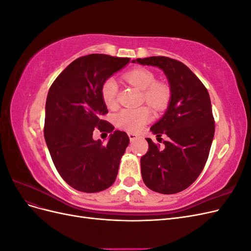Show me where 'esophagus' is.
Segmentation results:
<instances>
[{
    "instance_id": "34e87169",
    "label": "esophagus",
    "mask_w": 251,
    "mask_h": 251,
    "mask_svg": "<svg viewBox=\"0 0 251 251\" xmlns=\"http://www.w3.org/2000/svg\"><path fill=\"white\" fill-rule=\"evenodd\" d=\"M128 138H130L131 141H134L135 139H137V135L134 134V133H128Z\"/></svg>"
}]
</instances>
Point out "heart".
<instances>
[{"label":"heart","instance_id":"1","mask_svg":"<svg viewBox=\"0 0 251 251\" xmlns=\"http://www.w3.org/2000/svg\"><path fill=\"white\" fill-rule=\"evenodd\" d=\"M125 79L132 86L143 91V100L155 110H162L168 105L171 92L168 86L162 82H157L155 74L146 68H135L125 74ZM118 86L116 80L109 77L105 79L100 88V95L103 103L112 108L116 103ZM151 113L149 108H126L118 112L115 116L117 126L130 132H138L149 123Z\"/></svg>","mask_w":251,"mask_h":251}]
</instances>
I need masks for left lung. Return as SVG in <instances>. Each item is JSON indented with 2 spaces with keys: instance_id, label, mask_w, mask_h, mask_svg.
Listing matches in <instances>:
<instances>
[{
  "instance_id": "obj_1",
  "label": "left lung",
  "mask_w": 251,
  "mask_h": 251,
  "mask_svg": "<svg viewBox=\"0 0 251 251\" xmlns=\"http://www.w3.org/2000/svg\"><path fill=\"white\" fill-rule=\"evenodd\" d=\"M133 63L163 70L171 87V100L163 117L151 127L164 148L151 138L148 153L140 159L142 180L150 189L171 195L192 185L207 161L215 135V119L207 89L191 69L165 56L137 58Z\"/></svg>"
}]
</instances>
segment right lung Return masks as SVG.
<instances>
[{
	"label": "right lung",
	"instance_id": "add662e5",
	"mask_svg": "<svg viewBox=\"0 0 251 251\" xmlns=\"http://www.w3.org/2000/svg\"><path fill=\"white\" fill-rule=\"evenodd\" d=\"M130 62L127 57L89 54L78 57L51 85L44 135L58 174L83 193H98L116 179L128 136L101 119L108 113L101 100L102 82ZM112 132L107 145L93 139V131Z\"/></svg>",
	"mask_w": 251,
	"mask_h": 251
}]
</instances>
